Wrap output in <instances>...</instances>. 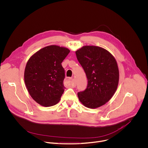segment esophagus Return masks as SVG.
I'll return each mask as SVG.
<instances>
[{"mask_svg": "<svg viewBox=\"0 0 148 148\" xmlns=\"http://www.w3.org/2000/svg\"><path fill=\"white\" fill-rule=\"evenodd\" d=\"M65 85L66 86H71L73 87H75L76 86V83L75 81V77H73L71 78H66L65 81Z\"/></svg>", "mask_w": 148, "mask_h": 148, "instance_id": "34e87169", "label": "esophagus"}]
</instances>
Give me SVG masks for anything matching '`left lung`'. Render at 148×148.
<instances>
[{
  "label": "left lung",
  "mask_w": 148,
  "mask_h": 148,
  "mask_svg": "<svg viewBox=\"0 0 148 148\" xmlns=\"http://www.w3.org/2000/svg\"><path fill=\"white\" fill-rule=\"evenodd\" d=\"M75 53L88 79L86 89L78 93L79 101L89 108L103 106L112 98L118 85L119 73L115 59L97 46H84Z\"/></svg>",
  "instance_id": "left-lung-1"
}]
</instances>
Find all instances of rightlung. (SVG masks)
<instances>
[{
    "mask_svg": "<svg viewBox=\"0 0 148 148\" xmlns=\"http://www.w3.org/2000/svg\"><path fill=\"white\" fill-rule=\"evenodd\" d=\"M70 50L57 45L45 47L28 60L24 80L32 99L44 107L56 104L64 92V69L62 63Z\"/></svg>",
    "mask_w": 148,
    "mask_h": 148,
    "instance_id": "right-lung-1",
    "label": "right lung"
}]
</instances>
